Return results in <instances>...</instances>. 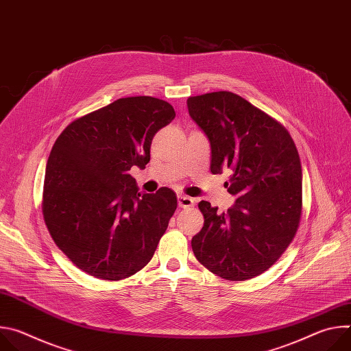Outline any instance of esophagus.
I'll use <instances>...</instances> for the list:
<instances>
[{
    "label": "esophagus",
    "mask_w": 351,
    "mask_h": 351,
    "mask_svg": "<svg viewBox=\"0 0 351 351\" xmlns=\"http://www.w3.org/2000/svg\"><path fill=\"white\" fill-rule=\"evenodd\" d=\"M178 204L182 208H190L194 206V198L189 197V195H178Z\"/></svg>",
    "instance_id": "esophagus-1"
}]
</instances>
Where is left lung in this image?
<instances>
[{
    "label": "left lung",
    "mask_w": 351,
    "mask_h": 351,
    "mask_svg": "<svg viewBox=\"0 0 351 351\" xmlns=\"http://www.w3.org/2000/svg\"><path fill=\"white\" fill-rule=\"evenodd\" d=\"M191 119L211 143L214 175L232 171L237 197L225 214L199 202L204 226L191 239L195 258L226 280H247L269 269L294 239L303 213V172L287 129L230 91L187 98Z\"/></svg>",
    "instance_id": "8db88e82"
}]
</instances>
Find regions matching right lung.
Segmentation results:
<instances>
[{"instance_id":"add662e5","label":"right lung","mask_w":351,"mask_h":351,"mask_svg":"<svg viewBox=\"0 0 351 351\" xmlns=\"http://www.w3.org/2000/svg\"><path fill=\"white\" fill-rule=\"evenodd\" d=\"M164 99L125 97L71 122L49 153L43 217L83 272L121 280L153 258L178 207L173 190L141 194L129 171L145 168L156 133L175 118Z\"/></svg>"}]
</instances>
